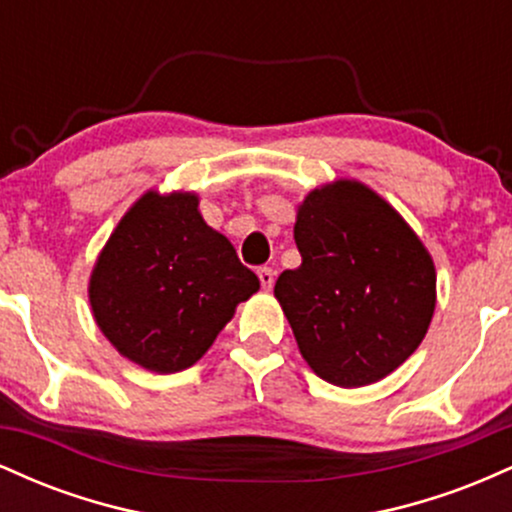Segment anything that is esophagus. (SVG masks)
I'll return each mask as SVG.
<instances>
[{"label":"esophagus","instance_id":"1","mask_svg":"<svg viewBox=\"0 0 512 512\" xmlns=\"http://www.w3.org/2000/svg\"><path fill=\"white\" fill-rule=\"evenodd\" d=\"M257 276H260V284L264 291H269L274 286V269L272 267H260L257 269Z\"/></svg>","mask_w":512,"mask_h":512}]
</instances>
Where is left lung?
Segmentation results:
<instances>
[{
    "label": "left lung",
    "mask_w": 512,
    "mask_h": 512,
    "mask_svg": "<svg viewBox=\"0 0 512 512\" xmlns=\"http://www.w3.org/2000/svg\"><path fill=\"white\" fill-rule=\"evenodd\" d=\"M301 267L276 279L308 366L327 383H378L419 349L436 310V267L419 236L358 180L310 192L293 226Z\"/></svg>",
    "instance_id": "obj_1"
}]
</instances>
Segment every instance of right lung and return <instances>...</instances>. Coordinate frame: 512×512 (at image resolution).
<instances>
[{"instance_id":"1","label":"right lung","mask_w":512,"mask_h":512,"mask_svg":"<svg viewBox=\"0 0 512 512\" xmlns=\"http://www.w3.org/2000/svg\"><path fill=\"white\" fill-rule=\"evenodd\" d=\"M260 289L195 192L149 190L122 216L88 281L93 317L122 356L178 373L207 354L236 305Z\"/></svg>"}]
</instances>
